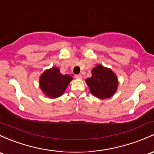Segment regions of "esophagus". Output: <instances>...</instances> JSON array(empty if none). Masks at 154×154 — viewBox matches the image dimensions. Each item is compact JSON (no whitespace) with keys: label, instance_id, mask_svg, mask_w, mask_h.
I'll list each match as a JSON object with an SVG mask.
<instances>
[{"label":"esophagus","instance_id":"esophagus-1","mask_svg":"<svg viewBox=\"0 0 154 154\" xmlns=\"http://www.w3.org/2000/svg\"><path fill=\"white\" fill-rule=\"evenodd\" d=\"M75 79H82V76L81 74H77V75H75Z\"/></svg>","mask_w":154,"mask_h":154}]
</instances>
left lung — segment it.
<instances>
[{"mask_svg":"<svg viewBox=\"0 0 154 154\" xmlns=\"http://www.w3.org/2000/svg\"><path fill=\"white\" fill-rule=\"evenodd\" d=\"M91 93L100 99L109 98L117 91L118 79L111 69L97 64L92 70V77L86 79Z\"/></svg>","mask_w":154,"mask_h":154,"instance_id":"1","label":"left lung"}]
</instances>
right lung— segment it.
<instances>
[{
    "label": "right lung",
    "instance_id": "1",
    "mask_svg": "<svg viewBox=\"0 0 154 154\" xmlns=\"http://www.w3.org/2000/svg\"><path fill=\"white\" fill-rule=\"evenodd\" d=\"M71 80H72L71 75H62L58 67H54L41 75L39 87L46 96L56 98L63 95Z\"/></svg>",
    "mask_w": 154,
    "mask_h": 154
}]
</instances>
